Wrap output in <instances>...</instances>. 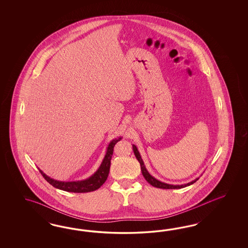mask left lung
<instances>
[{
  "label": "left lung",
  "instance_id": "8db88e82",
  "mask_svg": "<svg viewBox=\"0 0 248 248\" xmlns=\"http://www.w3.org/2000/svg\"><path fill=\"white\" fill-rule=\"evenodd\" d=\"M133 150H134V153H135V157L138 160V162L140 163V165H141V171H142V173H143V177L145 178V180L150 184L151 186H153L155 187L162 188V189H180V188L186 187V186L193 185L194 183H195L196 181L199 179V177H198V178H196L195 180H193L192 182L188 183V184L180 185V186L179 185L173 186V185H169V184L163 183L161 181L155 179V177H153L151 175L150 173H148V171L146 170V168L144 166V164H143V160L141 158V155L139 154V151L137 150V147L135 146V144H133Z\"/></svg>",
  "mask_w": 248,
  "mask_h": 248
}]
</instances>
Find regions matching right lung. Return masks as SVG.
<instances>
[{
    "mask_svg": "<svg viewBox=\"0 0 248 248\" xmlns=\"http://www.w3.org/2000/svg\"><path fill=\"white\" fill-rule=\"evenodd\" d=\"M122 137L117 139H113L111 143H109L107 151L105 154V158L98 168L97 171L93 173L89 178L83 181H76V182H61V181L54 180L53 178L47 176L42 170L39 169L40 173L45 177L50 185H52L53 187L58 188L62 191L71 192V193H88L97 190L101 187L105 183L110 171V165H111V159L113 155V147L115 143L119 142Z\"/></svg>",
    "mask_w": 248,
    "mask_h": 248,
    "instance_id": "1",
    "label": "right lung"
}]
</instances>
